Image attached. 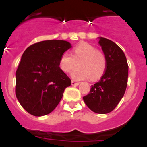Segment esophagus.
<instances>
[{"mask_svg":"<svg viewBox=\"0 0 147 147\" xmlns=\"http://www.w3.org/2000/svg\"><path fill=\"white\" fill-rule=\"evenodd\" d=\"M80 84V83L78 82H75V81H71V85H74V86H76V85H78Z\"/></svg>","mask_w":147,"mask_h":147,"instance_id":"obj_1","label":"esophagus"}]
</instances>
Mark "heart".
Wrapping results in <instances>:
<instances>
[{
    "mask_svg": "<svg viewBox=\"0 0 147 147\" xmlns=\"http://www.w3.org/2000/svg\"><path fill=\"white\" fill-rule=\"evenodd\" d=\"M78 65L79 67L72 73V77L76 80H87L90 77L96 80L104 74L107 67L106 56L102 51L87 42L76 45L72 51V55L63 53L59 59L60 69L70 73Z\"/></svg>",
    "mask_w": 147,
    "mask_h": 147,
    "instance_id": "obj_1",
    "label": "heart"
}]
</instances>
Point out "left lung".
I'll use <instances>...</instances> for the list:
<instances>
[{"mask_svg":"<svg viewBox=\"0 0 147 147\" xmlns=\"http://www.w3.org/2000/svg\"><path fill=\"white\" fill-rule=\"evenodd\" d=\"M99 44L107 59L105 74L83 97L86 105L98 114L109 113L124 96L127 85L128 64L123 51L115 42L100 37Z\"/></svg>","mask_w":147,"mask_h":147,"instance_id":"left-lung-1","label":"left lung"}]
</instances>
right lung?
I'll return each mask as SVG.
<instances>
[{
  "label": "right lung",
  "instance_id": "add662e5",
  "mask_svg": "<svg viewBox=\"0 0 147 147\" xmlns=\"http://www.w3.org/2000/svg\"><path fill=\"white\" fill-rule=\"evenodd\" d=\"M71 48L65 40H45L31 45L22 55L15 74V94L31 115L52 112L71 85V79L59 65L62 54Z\"/></svg>",
  "mask_w": 147,
  "mask_h": 147
}]
</instances>
